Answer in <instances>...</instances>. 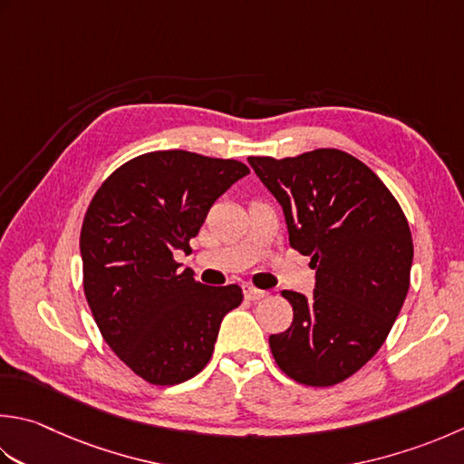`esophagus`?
Instances as JSON below:
<instances>
[{
	"label": "esophagus",
	"instance_id": "1",
	"mask_svg": "<svg viewBox=\"0 0 464 464\" xmlns=\"http://www.w3.org/2000/svg\"><path fill=\"white\" fill-rule=\"evenodd\" d=\"M245 297L249 299V302H259V299H263V297H267V292H263V289H257V287H253V285H245Z\"/></svg>",
	"mask_w": 464,
	"mask_h": 464
}]
</instances>
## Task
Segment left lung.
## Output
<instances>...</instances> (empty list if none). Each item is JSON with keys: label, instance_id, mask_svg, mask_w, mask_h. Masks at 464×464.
Segmentation results:
<instances>
[{"label": "left lung", "instance_id": "left-lung-1", "mask_svg": "<svg viewBox=\"0 0 464 464\" xmlns=\"http://www.w3.org/2000/svg\"><path fill=\"white\" fill-rule=\"evenodd\" d=\"M247 160L284 208L289 245L315 269L312 297L281 292L294 322L269 335L271 353L295 382L334 386L374 356L401 314L414 256L411 227L376 172L348 152Z\"/></svg>", "mask_w": 464, "mask_h": 464}]
</instances>
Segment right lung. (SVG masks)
Listing matches in <instances>:
<instances>
[{"instance_id": "1", "label": "right lung", "mask_w": 464, "mask_h": 464, "mask_svg": "<svg viewBox=\"0 0 464 464\" xmlns=\"http://www.w3.org/2000/svg\"><path fill=\"white\" fill-rule=\"evenodd\" d=\"M249 175L239 160L187 150L142 154L98 188L80 233L84 294L108 346L136 376L172 386L211 360L239 285L208 287L175 251H190L208 208Z\"/></svg>"}]
</instances>
